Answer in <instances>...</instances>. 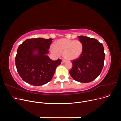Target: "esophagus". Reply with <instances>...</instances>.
<instances>
[{
  "instance_id": "1",
  "label": "esophagus",
  "mask_w": 121,
  "mask_h": 121,
  "mask_svg": "<svg viewBox=\"0 0 121 121\" xmlns=\"http://www.w3.org/2000/svg\"><path fill=\"white\" fill-rule=\"evenodd\" d=\"M65 63V60H62V61H61V63L62 64H64V63Z\"/></svg>"
}]
</instances>
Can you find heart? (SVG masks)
I'll return each instance as SVG.
<instances>
[{"label":"heart","instance_id":"heart-1","mask_svg":"<svg viewBox=\"0 0 121 121\" xmlns=\"http://www.w3.org/2000/svg\"><path fill=\"white\" fill-rule=\"evenodd\" d=\"M83 50V43L79 40L63 38L55 42L50 47V51L56 56L63 54L65 60H71L77 59L82 54Z\"/></svg>","mask_w":121,"mask_h":121}]
</instances>
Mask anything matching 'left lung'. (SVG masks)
I'll return each instance as SVG.
<instances>
[{
	"mask_svg": "<svg viewBox=\"0 0 121 121\" xmlns=\"http://www.w3.org/2000/svg\"><path fill=\"white\" fill-rule=\"evenodd\" d=\"M83 45L82 54L72 60L73 67L69 71L72 78L81 83H89L97 78L104 67L105 53L102 43L87 36L78 37Z\"/></svg>",
	"mask_w": 121,
	"mask_h": 121,
	"instance_id": "obj_1",
	"label": "left lung"
}]
</instances>
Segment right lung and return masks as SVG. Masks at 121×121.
<instances>
[{
	"label": "right lung",
	"mask_w": 121,
	"mask_h": 121,
	"mask_svg": "<svg viewBox=\"0 0 121 121\" xmlns=\"http://www.w3.org/2000/svg\"><path fill=\"white\" fill-rule=\"evenodd\" d=\"M52 39L31 38L25 40L18 47L16 66L25 82L34 86H40L52 78L56 67L61 60H52L47 54Z\"/></svg>",
	"instance_id": "right-lung-1"
}]
</instances>
